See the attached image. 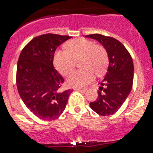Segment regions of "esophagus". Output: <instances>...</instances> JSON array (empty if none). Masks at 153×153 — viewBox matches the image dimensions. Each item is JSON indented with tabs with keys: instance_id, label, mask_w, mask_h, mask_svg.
Returning a JSON list of instances; mask_svg holds the SVG:
<instances>
[{
	"instance_id": "obj_1",
	"label": "esophagus",
	"mask_w": 153,
	"mask_h": 153,
	"mask_svg": "<svg viewBox=\"0 0 153 153\" xmlns=\"http://www.w3.org/2000/svg\"><path fill=\"white\" fill-rule=\"evenodd\" d=\"M75 90H77V91H81V92H85L86 89L85 88H84V89H81V88H76Z\"/></svg>"
}]
</instances>
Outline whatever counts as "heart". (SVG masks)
I'll list each match as a JSON object with an SVG mask.
<instances>
[{"label": "heart", "mask_w": 153, "mask_h": 153, "mask_svg": "<svg viewBox=\"0 0 153 153\" xmlns=\"http://www.w3.org/2000/svg\"><path fill=\"white\" fill-rule=\"evenodd\" d=\"M66 50H57L54 54V66L63 76L69 75L76 61L82 68L75 71L68 78L69 87H83L94 80L95 73L101 75L107 67V51L102 44L85 39H75L66 43Z\"/></svg>", "instance_id": "heart-1"}]
</instances>
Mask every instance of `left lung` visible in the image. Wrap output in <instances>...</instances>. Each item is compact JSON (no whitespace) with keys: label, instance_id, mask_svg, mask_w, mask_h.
Instances as JSON below:
<instances>
[{"label":"left lung","instance_id":"1","mask_svg":"<svg viewBox=\"0 0 153 153\" xmlns=\"http://www.w3.org/2000/svg\"><path fill=\"white\" fill-rule=\"evenodd\" d=\"M86 37L101 42L107 51L109 57L107 72L99 83L98 97L89 105L100 115H111L121 107L132 88V58L123 44L114 38L100 34H88Z\"/></svg>","mask_w":153,"mask_h":153}]
</instances>
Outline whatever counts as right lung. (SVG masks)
<instances>
[{
	"label": "right lung",
	"instance_id": "1",
	"mask_svg": "<svg viewBox=\"0 0 153 153\" xmlns=\"http://www.w3.org/2000/svg\"><path fill=\"white\" fill-rule=\"evenodd\" d=\"M72 37L44 34L34 37L21 51L16 84L21 98L42 120L59 118L67 105L71 89L60 91L64 80L53 66L56 48Z\"/></svg>",
	"mask_w": 153,
	"mask_h": 153
}]
</instances>
